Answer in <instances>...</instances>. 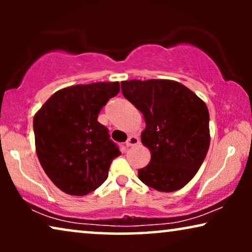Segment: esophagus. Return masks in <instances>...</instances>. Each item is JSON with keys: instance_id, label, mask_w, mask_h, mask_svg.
Returning a JSON list of instances; mask_svg holds the SVG:
<instances>
[{"instance_id": "esophagus-1", "label": "esophagus", "mask_w": 252, "mask_h": 252, "mask_svg": "<svg viewBox=\"0 0 252 252\" xmlns=\"http://www.w3.org/2000/svg\"><path fill=\"white\" fill-rule=\"evenodd\" d=\"M140 143V140L139 137L136 135H130L128 137V140L126 141V146L127 147H133V146H137V144Z\"/></svg>"}]
</instances>
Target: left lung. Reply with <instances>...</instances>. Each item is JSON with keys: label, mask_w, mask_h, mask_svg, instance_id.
I'll return each mask as SVG.
<instances>
[{"label": "left lung", "mask_w": 252, "mask_h": 252, "mask_svg": "<svg viewBox=\"0 0 252 252\" xmlns=\"http://www.w3.org/2000/svg\"><path fill=\"white\" fill-rule=\"evenodd\" d=\"M122 92L147 124L141 141L150 150L151 159L139 170V179L159 191L182 188L208 154V106L190 89L172 80L123 81Z\"/></svg>", "instance_id": "1"}]
</instances>
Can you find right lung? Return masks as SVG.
I'll return each instance as SVG.
<instances>
[{"mask_svg":"<svg viewBox=\"0 0 252 252\" xmlns=\"http://www.w3.org/2000/svg\"><path fill=\"white\" fill-rule=\"evenodd\" d=\"M119 82H96L61 89L34 117L40 164L51 181L68 195L84 196L106 180L120 150L98 113L119 93Z\"/></svg>","mask_w":252,"mask_h":252,"instance_id":"add662e5","label":"right lung"}]
</instances>
